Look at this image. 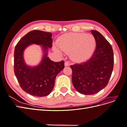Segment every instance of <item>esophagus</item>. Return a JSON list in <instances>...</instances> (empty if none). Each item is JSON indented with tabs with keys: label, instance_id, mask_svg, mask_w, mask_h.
<instances>
[{
	"label": "esophagus",
	"instance_id": "obj_1",
	"mask_svg": "<svg viewBox=\"0 0 127 127\" xmlns=\"http://www.w3.org/2000/svg\"><path fill=\"white\" fill-rule=\"evenodd\" d=\"M70 65V63H69V61H66V62L64 63V66H69Z\"/></svg>",
	"mask_w": 127,
	"mask_h": 127
}]
</instances>
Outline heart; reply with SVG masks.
Segmentation results:
<instances>
[{
    "mask_svg": "<svg viewBox=\"0 0 127 127\" xmlns=\"http://www.w3.org/2000/svg\"><path fill=\"white\" fill-rule=\"evenodd\" d=\"M57 45L64 52H70L71 59L76 62H82L93 54L96 47L95 38L91 34L85 33H70L64 34L57 40ZM55 51L61 53L57 48H54Z\"/></svg>",
    "mask_w": 127,
    "mask_h": 127,
    "instance_id": "b5f03b06",
    "label": "heart"
}]
</instances>
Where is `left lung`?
Here are the masks:
<instances>
[{"mask_svg":"<svg viewBox=\"0 0 127 127\" xmlns=\"http://www.w3.org/2000/svg\"><path fill=\"white\" fill-rule=\"evenodd\" d=\"M91 33L96 42V49L91 58L79 64L70 66L73 86L79 93L93 95L105 87L113 69L112 48L97 31Z\"/></svg>","mask_w":127,"mask_h":127,"instance_id":"obj_1","label":"left lung"}]
</instances>
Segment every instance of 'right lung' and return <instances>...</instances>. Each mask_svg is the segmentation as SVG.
<instances>
[{
  "label": "right lung",
  "mask_w": 127,
  "mask_h": 127,
  "mask_svg": "<svg viewBox=\"0 0 127 127\" xmlns=\"http://www.w3.org/2000/svg\"><path fill=\"white\" fill-rule=\"evenodd\" d=\"M41 45L44 55L37 66H28L24 59V51L30 45ZM52 45V34L40 30L32 31L18 41L14 50V72L22 89L34 96L48 95L55 86L56 76L64 67V61L54 62L48 57Z\"/></svg>",
  "instance_id": "obj_1"
}]
</instances>
